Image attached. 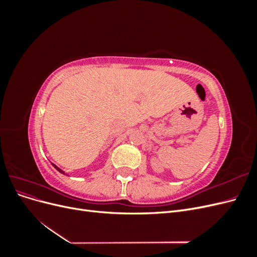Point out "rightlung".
Returning <instances> with one entry per match:
<instances>
[{"instance_id": "1", "label": "right lung", "mask_w": 257, "mask_h": 257, "mask_svg": "<svg viewBox=\"0 0 257 257\" xmlns=\"http://www.w3.org/2000/svg\"><path fill=\"white\" fill-rule=\"evenodd\" d=\"M51 164H52V166H53L54 168H56V169L58 170V172H59V173H61V174H63V175H65V172H64V170H62L61 168H59V167H58V166H57L56 164H53V163H51Z\"/></svg>"}]
</instances>
